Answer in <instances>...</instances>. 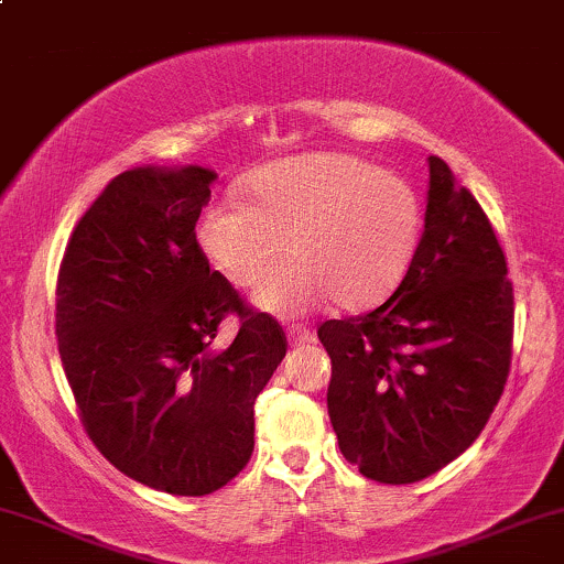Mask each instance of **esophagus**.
I'll return each instance as SVG.
<instances>
[{
  "instance_id": "obj_1",
  "label": "esophagus",
  "mask_w": 564,
  "mask_h": 564,
  "mask_svg": "<svg viewBox=\"0 0 564 564\" xmlns=\"http://www.w3.org/2000/svg\"><path fill=\"white\" fill-rule=\"evenodd\" d=\"M289 344L291 347H300V344H307L315 338V330L307 328V325H300V323H291L289 325Z\"/></svg>"
}]
</instances>
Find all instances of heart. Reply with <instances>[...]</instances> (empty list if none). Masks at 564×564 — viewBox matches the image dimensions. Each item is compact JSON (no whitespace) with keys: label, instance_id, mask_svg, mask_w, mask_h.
Here are the masks:
<instances>
[{"label":"heart","instance_id":"1","mask_svg":"<svg viewBox=\"0 0 564 564\" xmlns=\"http://www.w3.org/2000/svg\"><path fill=\"white\" fill-rule=\"evenodd\" d=\"M423 207L402 175L336 152L270 162L249 178L247 207L215 202L199 220V247L239 289H260L264 310L307 312L383 302L415 260ZM290 252H285V247Z\"/></svg>","mask_w":564,"mask_h":564}]
</instances>
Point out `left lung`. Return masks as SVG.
<instances>
[{
  "instance_id": "left-lung-1",
  "label": "left lung",
  "mask_w": 564,
  "mask_h": 564,
  "mask_svg": "<svg viewBox=\"0 0 564 564\" xmlns=\"http://www.w3.org/2000/svg\"><path fill=\"white\" fill-rule=\"evenodd\" d=\"M425 228L381 307L325 321L338 449L378 484H415L491 417L512 359L514 296L497 234L444 160L429 158Z\"/></svg>"
}]
</instances>
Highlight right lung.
I'll use <instances>...</instances> for the list:
<instances>
[{
	"label": "right lung",
	"mask_w": 564,
	"mask_h": 564,
	"mask_svg": "<svg viewBox=\"0 0 564 564\" xmlns=\"http://www.w3.org/2000/svg\"><path fill=\"white\" fill-rule=\"evenodd\" d=\"M213 181L196 165L115 175L73 228L54 291L88 438L128 478L175 497H205L247 467L254 399L289 347L196 241ZM228 314L240 334L209 350Z\"/></svg>",
	"instance_id": "obj_1"
}]
</instances>
